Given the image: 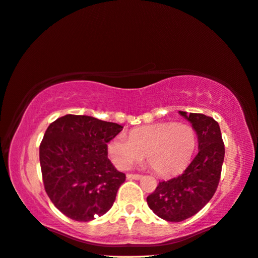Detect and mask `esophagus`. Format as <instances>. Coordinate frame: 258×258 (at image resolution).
Returning a JSON list of instances; mask_svg holds the SVG:
<instances>
[{"label":"esophagus","instance_id":"esophagus-1","mask_svg":"<svg viewBox=\"0 0 258 258\" xmlns=\"http://www.w3.org/2000/svg\"><path fill=\"white\" fill-rule=\"evenodd\" d=\"M126 176H127L128 179H140L141 178V175H139V174H127Z\"/></svg>","mask_w":258,"mask_h":258}]
</instances>
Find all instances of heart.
<instances>
[{"label":"heart","instance_id":"1","mask_svg":"<svg viewBox=\"0 0 258 258\" xmlns=\"http://www.w3.org/2000/svg\"><path fill=\"white\" fill-rule=\"evenodd\" d=\"M197 146L195 128L184 122H159L134 128L128 139L121 134L107 144V153L114 166L128 169L145 159L159 176H170L185 168Z\"/></svg>","mask_w":258,"mask_h":258}]
</instances>
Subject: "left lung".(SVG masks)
Instances as JSON below:
<instances>
[{
	"label": "left lung",
	"instance_id": "left-lung-1",
	"mask_svg": "<svg viewBox=\"0 0 258 258\" xmlns=\"http://www.w3.org/2000/svg\"><path fill=\"white\" fill-rule=\"evenodd\" d=\"M198 136V154L182 174L160 182L147 197L157 217L179 222L198 213L217 191L225 157V145L219 124L203 113L179 111Z\"/></svg>",
	"mask_w": 258,
	"mask_h": 258
}]
</instances>
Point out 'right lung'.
Returning <instances> with one entry per match:
<instances>
[{
	"instance_id": "obj_1",
	"label": "right lung",
	"mask_w": 258,
	"mask_h": 258,
	"mask_svg": "<svg viewBox=\"0 0 258 258\" xmlns=\"http://www.w3.org/2000/svg\"><path fill=\"white\" fill-rule=\"evenodd\" d=\"M122 126L90 116L66 114L49 124L39 147L44 187L60 212L94 220L112 207L125 182L107 159V142Z\"/></svg>"
}]
</instances>
